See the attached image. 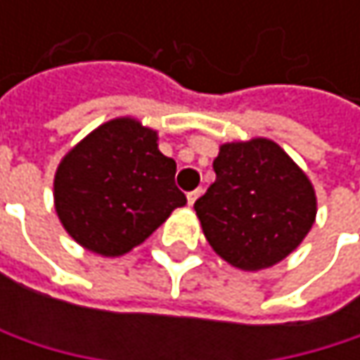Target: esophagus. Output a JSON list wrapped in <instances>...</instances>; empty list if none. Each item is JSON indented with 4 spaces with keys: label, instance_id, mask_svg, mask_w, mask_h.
I'll return each instance as SVG.
<instances>
[{
    "label": "esophagus",
    "instance_id": "34e87169",
    "mask_svg": "<svg viewBox=\"0 0 360 360\" xmlns=\"http://www.w3.org/2000/svg\"><path fill=\"white\" fill-rule=\"evenodd\" d=\"M200 193H202V189H193V191H189V193H187V204H189V206H193V202L200 198Z\"/></svg>",
    "mask_w": 360,
    "mask_h": 360
}]
</instances>
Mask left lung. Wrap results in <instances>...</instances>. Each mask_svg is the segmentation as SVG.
<instances>
[{
	"label": "left lung",
	"mask_w": 360,
	"mask_h": 360,
	"mask_svg": "<svg viewBox=\"0 0 360 360\" xmlns=\"http://www.w3.org/2000/svg\"><path fill=\"white\" fill-rule=\"evenodd\" d=\"M214 183L193 208L223 260L260 271L294 252L317 217V195L304 171L271 139L223 143Z\"/></svg>",
	"instance_id": "8db88e82"
}]
</instances>
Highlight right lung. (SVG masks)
<instances>
[{
	"instance_id": "1",
	"label": "right lung",
	"mask_w": 360,
	"mask_h": 360,
	"mask_svg": "<svg viewBox=\"0 0 360 360\" xmlns=\"http://www.w3.org/2000/svg\"><path fill=\"white\" fill-rule=\"evenodd\" d=\"M175 173L156 131L131 116L108 120L62 158L53 177L58 219L83 248L122 256L187 204Z\"/></svg>"
}]
</instances>
